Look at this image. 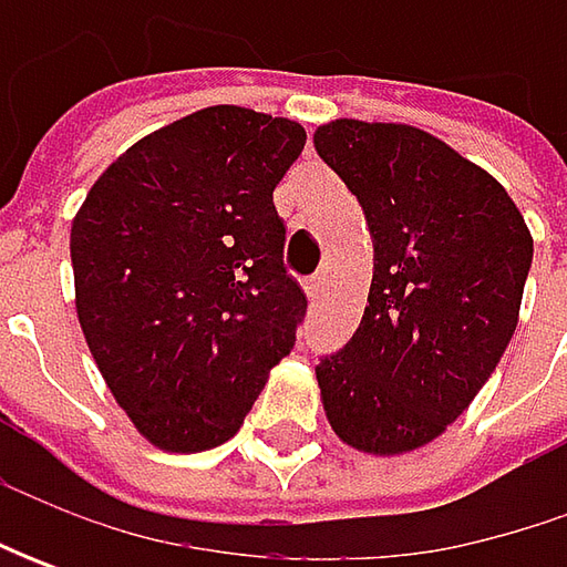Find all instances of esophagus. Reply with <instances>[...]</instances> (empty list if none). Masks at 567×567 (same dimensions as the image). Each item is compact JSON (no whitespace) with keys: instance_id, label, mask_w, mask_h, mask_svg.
Listing matches in <instances>:
<instances>
[{"instance_id":"esophagus-1","label":"esophagus","mask_w":567,"mask_h":567,"mask_svg":"<svg viewBox=\"0 0 567 567\" xmlns=\"http://www.w3.org/2000/svg\"><path fill=\"white\" fill-rule=\"evenodd\" d=\"M321 290H324V280H321V277L306 280V296H309L312 302H318V299H321Z\"/></svg>"}]
</instances>
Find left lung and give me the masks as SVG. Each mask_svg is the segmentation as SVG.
<instances>
[{"label":"left lung","instance_id":"left-lung-1","mask_svg":"<svg viewBox=\"0 0 567 567\" xmlns=\"http://www.w3.org/2000/svg\"><path fill=\"white\" fill-rule=\"evenodd\" d=\"M316 151L357 195L375 249L357 334L316 365L324 416L362 454H406L495 372L534 236L498 179L416 125L324 122Z\"/></svg>","mask_w":567,"mask_h":567}]
</instances>
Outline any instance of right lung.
<instances>
[{"label":"right lung","mask_w":567,"mask_h":567,"mask_svg":"<svg viewBox=\"0 0 567 567\" xmlns=\"http://www.w3.org/2000/svg\"><path fill=\"white\" fill-rule=\"evenodd\" d=\"M302 144L293 120L207 106L132 144L78 207L81 331L161 451L229 442L293 350L306 293L284 268L274 186Z\"/></svg>","instance_id":"add662e5"}]
</instances>
